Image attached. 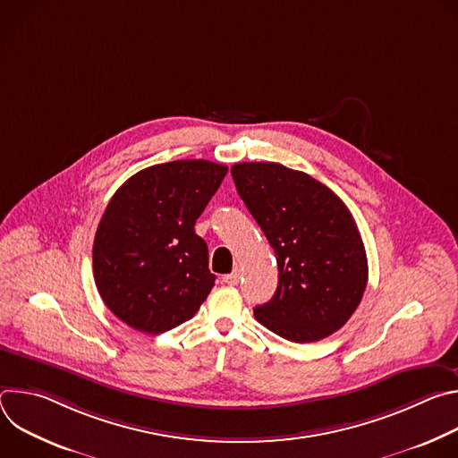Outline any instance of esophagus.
I'll return each instance as SVG.
<instances>
[{
    "label": "esophagus",
    "instance_id": "34e87169",
    "mask_svg": "<svg viewBox=\"0 0 458 458\" xmlns=\"http://www.w3.org/2000/svg\"><path fill=\"white\" fill-rule=\"evenodd\" d=\"M223 283H226V284H230V286H237V284H239V274L233 272V274L225 276V277H223Z\"/></svg>",
    "mask_w": 458,
    "mask_h": 458
}]
</instances>
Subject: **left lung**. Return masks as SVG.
<instances>
[{"label": "left lung", "instance_id": "obj_1", "mask_svg": "<svg viewBox=\"0 0 458 458\" xmlns=\"http://www.w3.org/2000/svg\"><path fill=\"white\" fill-rule=\"evenodd\" d=\"M235 188L277 257L274 297L255 318L292 343L332 335L357 310L368 283L359 228L341 198L279 163H237Z\"/></svg>", "mask_w": 458, "mask_h": 458}]
</instances>
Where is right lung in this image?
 I'll return each instance as SVG.
<instances>
[{
  "label": "right lung",
  "mask_w": 458,
  "mask_h": 458,
  "mask_svg": "<svg viewBox=\"0 0 458 458\" xmlns=\"http://www.w3.org/2000/svg\"><path fill=\"white\" fill-rule=\"evenodd\" d=\"M226 172L205 159L154 165L112 195L94 239V281L108 310L130 328L168 332L208 297L216 276L193 226Z\"/></svg>",
  "instance_id": "1"
}]
</instances>
